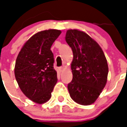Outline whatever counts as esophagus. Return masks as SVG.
Returning a JSON list of instances; mask_svg holds the SVG:
<instances>
[{"label": "esophagus", "mask_w": 127, "mask_h": 127, "mask_svg": "<svg viewBox=\"0 0 127 127\" xmlns=\"http://www.w3.org/2000/svg\"><path fill=\"white\" fill-rule=\"evenodd\" d=\"M58 70H59V71L60 72H62L64 71V68L63 67H60L58 68Z\"/></svg>", "instance_id": "34e87169"}]
</instances>
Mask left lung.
Returning a JSON list of instances; mask_svg holds the SVG:
<instances>
[{
    "instance_id": "obj_1",
    "label": "left lung",
    "mask_w": 127,
    "mask_h": 127,
    "mask_svg": "<svg viewBox=\"0 0 127 127\" xmlns=\"http://www.w3.org/2000/svg\"><path fill=\"white\" fill-rule=\"evenodd\" d=\"M65 41L71 48L72 80L68 90L74 101L88 105L97 99L105 87L108 65L102 48L87 33L79 30H68Z\"/></svg>"
}]
</instances>
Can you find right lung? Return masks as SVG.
Segmentation results:
<instances>
[{
  "mask_svg": "<svg viewBox=\"0 0 127 127\" xmlns=\"http://www.w3.org/2000/svg\"><path fill=\"white\" fill-rule=\"evenodd\" d=\"M60 33V30L55 29L37 32L25 43L16 60L14 75L19 87L37 104L50 99L57 83V73L50 49Z\"/></svg>",
  "mask_w": 127,
  "mask_h": 127,
  "instance_id": "add662e5",
  "label": "right lung"
}]
</instances>
